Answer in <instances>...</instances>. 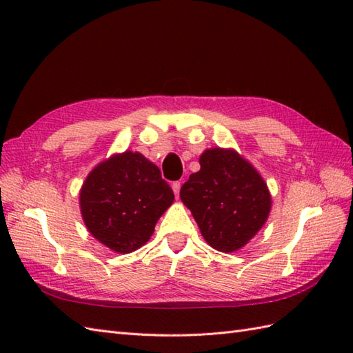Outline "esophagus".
<instances>
[{
    "label": "esophagus",
    "instance_id": "1",
    "mask_svg": "<svg viewBox=\"0 0 353 353\" xmlns=\"http://www.w3.org/2000/svg\"><path fill=\"white\" fill-rule=\"evenodd\" d=\"M171 188H172V191H174L176 197H179V192H181V182H172Z\"/></svg>",
    "mask_w": 353,
    "mask_h": 353
}]
</instances>
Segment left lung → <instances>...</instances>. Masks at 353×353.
I'll return each mask as SVG.
<instances>
[{
  "instance_id": "obj_1",
  "label": "left lung",
  "mask_w": 353,
  "mask_h": 353,
  "mask_svg": "<svg viewBox=\"0 0 353 353\" xmlns=\"http://www.w3.org/2000/svg\"><path fill=\"white\" fill-rule=\"evenodd\" d=\"M199 162L181 200L212 249L236 252L265 224L272 194L259 171L234 148H208Z\"/></svg>"
}]
</instances>
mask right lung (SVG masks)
Listing matches in <instances>:
<instances>
[{"label": "right lung", "mask_w": 353, "mask_h": 353, "mask_svg": "<svg viewBox=\"0 0 353 353\" xmlns=\"http://www.w3.org/2000/svg\"><path fill=\"white\" fill-rule=\"evenodd\" d=\"M172 201L174 194L159 168L132 150L94 167L79 194L88 232L115 253H132L144 245Z\"/></svg>", "instance_id": "right-lung-1"}]
</instances>
